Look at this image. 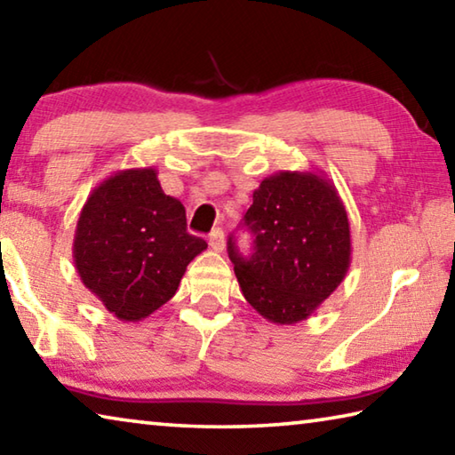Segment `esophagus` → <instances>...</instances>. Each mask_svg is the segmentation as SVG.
<instances>
[{
	"label": "esophagus",
	"instance_id": "1",
	"mask_svg": "<svg viewBox=\"0 0 455 455\" xmlns=\"http://www.w3.org/2000/svg\"><path fill=\"white\" fill-rule=\"evenodd\" d=\"M210 245L215 251H221L223 248H226V237H223L221 229H213V232L210 234Z\"/></svg>",
	"mask_w": 455,
	"mask_h": 455
}]
</instances>
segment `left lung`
I'll return each instance as SVG.
<instances>
[{
	"label": "left lung",
	"instance_id": "left-lung-1",
	"mask_svg": "<svg viewBox=\"0 0 455 455\" xmlns=\"http://www.w3.org/2000/svg\"><path fill=\"white\" fill-rule=\"evenodd\" d=\"M254 254L243 258L234 235L228 254L242 294L274 324L308 318L351 266V226L339 191L323 173L278 171L254 191L243 215Z\"/></svg>",
	"mask_w": 455,
	"mask_h": 455
}]
</instances>
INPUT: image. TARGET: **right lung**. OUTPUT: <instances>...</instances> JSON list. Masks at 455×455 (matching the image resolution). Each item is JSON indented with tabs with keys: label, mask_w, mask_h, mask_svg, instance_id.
Here are the masks:
<instances>
[{
	"label": "right lung",
	"mask_w": 455,
	"mask_h": 455,
	"mask_svg": "<svg viewBox=\"0 0 455 455\" xmlns=\"http://www.w3.org/2000/svg\"><path fill=\"white\" fill-rule=\"evenodd\" d=\"M207 248L188 232L185 207L165 196L153 167L124 169L92 189L74 234L78 276L104 308L139 323L177 292L188 264Z\"/></svg>",
	"instance_id": "obj_1"
}]
</instances>
